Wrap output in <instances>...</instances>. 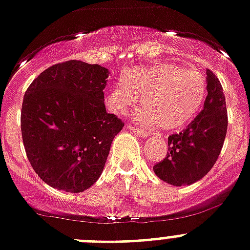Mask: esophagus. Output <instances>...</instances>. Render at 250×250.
<instances>
[{"label":"esophagus","instance_id":"34e87169","mask_svg":"<svg viewBox=\"0 0 250 250\" xmlns=\"http://www.w3.org/2000/svg\"><path fill=\"white\" fill-rule=\"evenodd\" d=\"M128 129H131V131L133 132V133L141 136V137H144V139H145V137H149V136H150V133L147 131H144V129L137 128V127H133V125H129Z\"/></svg>","mask_w":250,"mask_h":250}]
</instances>
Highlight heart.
Returning <instances> with one entry per match:
<instances>
[{"mask_svg":"<svg viewBox=\"0 0 250 250\" xmlns=\"http://www.w3.org/2000/svg\"><path fill=\"white\" fill-rule=\"evenodd\" d=\"M207 95L206 77L199 69L171 62L135 66L123 73L106 97L114 114H127L141 96L135 121L147 127L174 131L195 118Z\"/></svg>","mask_w":250,"mask_h":250,"instance_id":"1","label":"heart"}]
</instances>
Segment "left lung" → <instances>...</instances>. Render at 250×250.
<instances>
[{"mask_svg": "<svg viewBox=\"0 0 250 250\" xmlns=\"http://www.w3.org/2000/svg\"><path fill=\"white\" fill-rule=\"evenodd\" d=\"M207 91L203 110L182 132L168 137V153L154 166L160 180L185 186L202 180L212 169L224 146L227 109L220 81L207 70Z\"/></svg>", "mask_w": 250, "mask_h": 250, "instance_id": "1", "label": "left lung"}]
</instances>
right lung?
<instances>
[{"instance_id":"right-lung-1","label":"right lung","mask_w":250,"mask_h":250,"mask_svg":"<svg viewBox=\"0 0 250 250\" xmlns=\"http://www.w3.org/2000/svg\"><path fill=\"white\" fill-rule=\"evenodd\" d=\"M109 70L79 60L55 64L28 87L21 136L30 166L51 188L82 192L103 173L125 123L106 113Z\"/></svg>"}]
</instances>
